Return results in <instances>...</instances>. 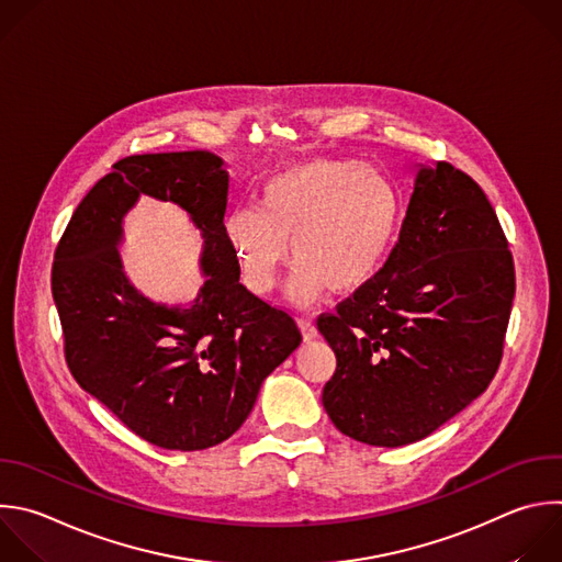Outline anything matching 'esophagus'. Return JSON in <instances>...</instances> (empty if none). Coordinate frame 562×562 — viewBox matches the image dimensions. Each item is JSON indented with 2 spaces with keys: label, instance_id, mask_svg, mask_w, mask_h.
<instances>
[{
  "label": "esophagus",
  "instance_id": "esophagus-1",
  "mask_svg": "<svg viewBox=\"0 0 562 562\" xmlns=\"http://www.w3.org/2000/svg\"><path fill=\"white\" fill-rule=\"evenodd\" d=\"M297 326H300V333H302L304 341H311V339L317 337V328H315V324H313L311 319L300 317V319H297Z\"/></svg>",
  "mask_w": 562,
  "mask_h": 562
}]
</instances>
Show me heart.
Returning <instances> with one entry per match:
<instances>
[{
	"label": "heart",
	"instance_id": "1",
	"mask_svg": "<svg viewBox=\"0 0 562 562\" xmlns=\"http://www.w3.org/2000/svg\"><path fill=\"white\" fill-rule=\"evenodd\" d=\"M402 201L391 176L348 158H311L276 171L258 207L223 221L225 240L249 291L269 293L293 258L286 295L306 306L330 286L350 293L372 280L391 254Z\"/></svg>",
	"mask_w": 562,
	"mask_h": 562
}]
</instances>
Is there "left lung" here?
Wrapping results in <instances>:
<instances>
[{
    "mask_svg": "<svg viewBox=\"0 0 562 562\" xmlns=\"http://www.w3.org/2000/svg\"><path fill=\"white\" fill-rule=\"evenodd\" d=\"M514 291L481 187L450 162L419 165L386 265L317 319L337 357L322 393L335 428L400 448L468 408L496 375Z\"/></svg>",
    "mask_w": 562,
    "mask_h": 562,
    "instance_id": "8db88e82",
    "label": "left lung"
}]
</instances>
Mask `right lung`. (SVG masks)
<instances>
[{"mask_svg": "<svg viewBox=\"0 0 562 562\" xmlns=\"http://www.w3.org/2000/svg\"><path fill=\"white\" fill-rule=\"evenodd\" d=\"M140 195L178 204L202 232L206 282L192 303H154L122 271V218ZM227 196L225 160L207 149L127 156L79 203L55 251L53 297L72 378L165 450L229 439L302 341L284 311L240 284L223 234Z\"/></svg>", "mask_w": 562, "mask_h": 562, "instance_id": "1", "label": "right lung"}]
</instances>
